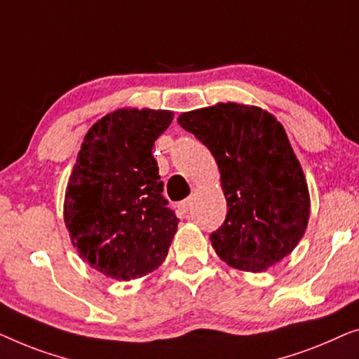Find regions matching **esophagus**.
I'll return each instance as SVG.
<instances>
[{"label":"esophagus","instance_id":"obj_1","mask_svg":"<svg viewBox=\"0 0 359 359\" xmlns=\"http://www.w3.org/2000/svg\"><path fill=\"white\" fill-rule=\"evenodd\" d=\"M191 206H194V196H190V198H185L184 201H180L179 203V211H182V213H189V211L191 210Z\"/></svg>","mask_w":359,"mask_h":359}]
</instances>
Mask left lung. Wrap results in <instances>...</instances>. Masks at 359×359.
Returning <instances> with one entry per match:
<instances>
[{
    "label": "left lung",
    "mask_w": 359,
    "mask_h": 359,
    "mask_svg": "<svg viewBox=\"0 0 359 359\" xmlns=\"http://www.w3.org/2000/svg\"><path fill=\"white\" fill-rule=\"evenodd\" d=\"M179 125L218 163L229 210L210 234L216 254L254 273L291 254L304 236L311 203L281 123L259 107L228 102L182 114Z\"/></svg>",
    "instance_id": "left-lung-1"
}]
</instances>
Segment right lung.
Masks as SVG:
<instances>
[{"instance_id":"1","label":"right lung","mask_w":359,"mask_h":359,"mask_svg":"<svg viewBox=\"0 0 359 359\" xmlns=\"http://www.w3.org/2000/svg\"><path fill=\"white\" fill-rule=\"evenodd\" d=\"M169 110L123 109L84 136L65 196L73 245L105 276L130 281L168 257L179 218L164 198L154 141L172 122Z\"/></svg>"}]
</instances>
